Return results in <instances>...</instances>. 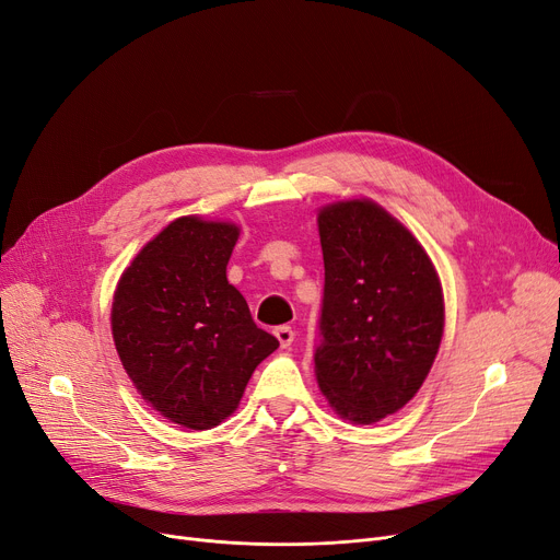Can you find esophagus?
I'll use <instances>...</instances> for the list:
<instances>
[{"mask_svg": "<svg viewBox=\"0 0 560 560\" xmlns=\"http://www.w3.org/2000/svg\"><path fill=\"white\" fill-rule=\"evenodd\" d=\"M275 336H277V340H279V346L285 350V348H290V346H293V338H295V331L293 329H290V327H277L275 329Z\"/></svg>", "mask_w": 560, "mask_h": 560, "instance_id": "obj_1", "label": "esophagus"}]
</instances>
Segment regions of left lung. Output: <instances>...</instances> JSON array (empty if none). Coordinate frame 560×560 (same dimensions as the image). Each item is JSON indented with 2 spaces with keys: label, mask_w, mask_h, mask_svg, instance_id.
I'll return each mask as SVG.
<instances>
[{
  "label": "left lung",
  "mask_w": 560,
  "mask_h": 560,
  "mask_svg": "<svg viewBox=\"0 0 560 560\" xmlns=\"http://www.w3.org/2000/svg\"><path fill=\"white\" fill-rule=\"evenodd\" d=\"M325 300L315 380L334 415L371 425L423 386L444 336L442 279L417 235L377 201L318 210Z\"/></svg>",
  "instance_id": "left-lung-1"
}]
</instances>
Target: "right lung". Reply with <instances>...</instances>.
Here are the masks:
<instances>
[{
  "label": "right lung",
  "instance_id": "add662e5",
  "mask_svg": "<svg viewBox=\"0 0 560 560\" xmlns=\"http://www.w3.org/2000/svg\"><path fill=\"white\" fill-rule=\"evenodd\" d=\"M237 237L233 222L178 217L145 242L114 290L120 363L143 402L187 430L229 419L258 363L279 348L226 279Z\"/></svg>",
  "mask_w": 560,
  "mask_h": 560
}]
</instances>
